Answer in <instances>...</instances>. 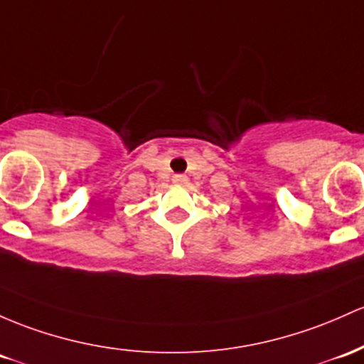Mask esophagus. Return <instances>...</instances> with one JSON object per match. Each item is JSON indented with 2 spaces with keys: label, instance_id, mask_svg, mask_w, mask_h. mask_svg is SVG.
<instances>
[{
  "label": "esophagus",
  "instance_id": "esophagus-1",
  "mask_svg": "<svg viewBox=\"0 0 364 364\" xmlns=\"http://www.w3.org/2000/svg\"><path fill=\"white\" fill-rule=\"evenodd\" d=\"M173 183L174 185H186L188 183V178L185 174H176L173 176Z\"/></svg>",
  "mask_w": 364,
  "mask_h": 364
}]
</instances>
